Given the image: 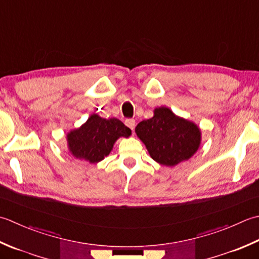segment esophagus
<instances>
[{
	"mask_svg": "<svg viewBox=\"0 0 259 259\" xmlns=\"http://www.w3.org/2000/svg\"><path fill=\"white\" fill-rule=\"evenodd\" d=\"M135 124H136V121L134 119H126L125 120V125L129 126L131 130L135 129Z\"/></svg>",
	"mask_w": 259,
	"mask_h": 259,
	"instance_id": "34e87169",
	"label": "esophagus"
}]
</instances>
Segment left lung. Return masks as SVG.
Returning <instances> with one entry per match:
<instances>
[{
  "mask_svg": "<svg viewBox=\"0 0 259 259\" xmlns=\"http://www.w3.org/2000/svg\"><path fill=\"white\" fill-rule=\"evenodd\" d=\"M136 134L157 163L175 166L190 159L201 144V130L194 122L180 118L166 106L154 110V116L137 124Z\"/></svg>",
  "mask_w": 259,
  "mask_h": 259,
  "instance_id": "obj_1",
  "label": "left lung"
}]
</instances>
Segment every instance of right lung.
<instances>
[{"mask_svg":"<svg viewBox=\"0 0 259 259\" xmlns=\"http://www.w3.org/2000/svg\"><path fill=\"white\" fill-rule=\"evenodd\" d=\"M131 130L119 119H103L93 113L78 129L67 134L68 149L75 158L96 164L104 159L120 137H128Z\"/></svg>","mask_w":259,"mask_h":259,"instance_id":"obj_1","label":"right lung"}]
</instances>
